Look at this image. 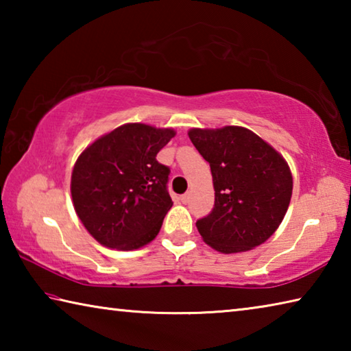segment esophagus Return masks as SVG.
<instances>
[{
  "mask_svg": "<svg viewBox=\"0 0 351 351\" xmlns=\"http://www.w3.org/2000/svg\"><path fill=\"white\" fill-rule=\"evenodd\" d=\"M189 198H190V195H189V193H184V195H181V201H182V203H187Z\"/></svg>",
  "mask_w": 351,
  "mask_h": 351,
  "instance_id": "esophagus-1",
  "label": "esophagus"
}]
</instances>
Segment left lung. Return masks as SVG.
Wrapping results in <instances>:
<instances>
[{
	"label": "left lung",
	"instance_id": "8db88e82",
	"mask_svg": "<svg viewBox=\"0 0 351 351\" xmlns=\"http://www.w3.org/2000/svg\"><path fill=\"white\" fill-rule=\"evenodd\" d=\"M189 138L210 165L215 204L197 221L207 245L245 252L276 232L293 195V176L269 144L243 127L193 128Z\"/></svg>",
	"mask_w": 351,
	"mask_h": 351
}]
</instances>
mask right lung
Returning <instances> with one entry per match:
<instances>
[{
  "mask_svg": "<svg viewBox=\"0 0 351 351\" xmlns=\"http://www.w3.org/2000/svg\"><path fill=\"white\" fill-rule=\"evenodd\" d=\"M175 132L125 123L83 152L71 176L74 209L100 245L133 251L161 229L171 198L170 169L156 154Z\"/></svg>",
  "mask_w": 351,
  "mask_h": 351,
  "instance_id": "1",
  "label": "right lung"
}]
</instances>
